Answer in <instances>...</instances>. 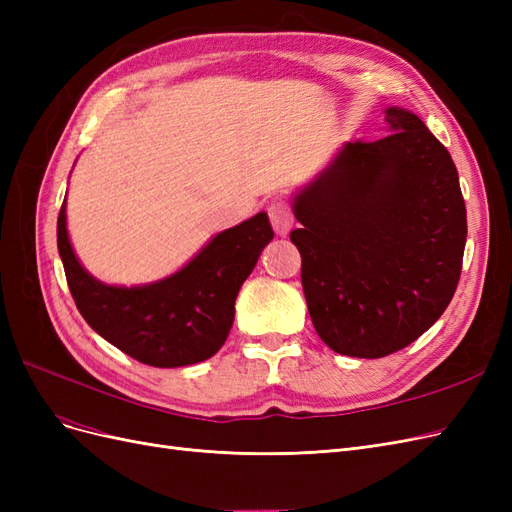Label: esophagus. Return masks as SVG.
<instances>
[{"label":"esophagus","instance_id":"1","mask_svg":"<svg viewBox=\"0 0 512 512\" xmlns=\"http://www.w3.org/2000/svg\"><path fill=\"white\" fill-rule=\"evenodd\" d=\"M267 211H269V220H271L273 230L280 237H286L292 228V211H290L288 203H284V200H273Z\"/></svg>","mask_w":512,"mask_h":512}]
</instances>
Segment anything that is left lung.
<instances>
[{"instance_id":"8db88e82","label":"left lung","mask_w":512,"mask_h":512,"mask_svg":"<svg viewBox=\"0 0 512 512\" xmlns=\"http://www.w3.org/2000/svg\"><path fill=\"white\" fill-rule=\"evenodd\" d=\"M346 143L292 196L309 316L331 350L380 359L421 337L457 290L468 222L451 153L412 111Z\"/></svg>"}]
</instances>
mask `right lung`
<instances>
[{
  "label": "right lung",
  "mask_w": 512,
  "mask_h": 512,
  "mask_svg": "<svg viewBox=\"0 0 512 512\" xmlns=\"http://www.w3.org/2000/svg\"><path fill=\"white\" fill-rule=\"evenodd\" d=\"M271 239L269 215L260 211L218 232L173 275L128 288L96 280L76 258L66 198L57 218L59 256L81 316L108 344L151 367L194 365L224 346L237 294Z\"/></svg>",
  "instance_id": "right-lung-1"
}]
</instances>
